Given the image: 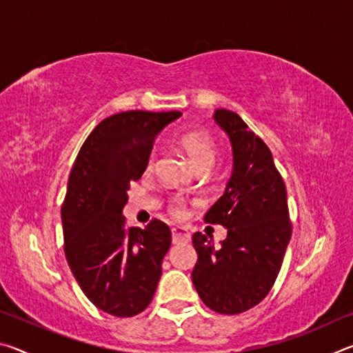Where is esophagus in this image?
Segmentation results:
<instances>
[{
	"label": "esophagus",
	"instance_id": "1",
	"mask_svg": "<svg viewBox=\"0 0 353 353\" xmlns=\"http://www.w3.org/2000/svg\"><path fill=\"white\" fill-rule=\"evenodd\" d=\"M171 235H172V243H174V244L188 243L190 238H191L190 232L187 229H183V227H172Z\"/></svg>",
	"mask_w": 353,
	"mask_h": 353
}]
</instances>
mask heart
<instances>
[{
	"label": "heart",
	"mask_w": 353,
	"mask_h": 353,
	"mask_svg": "<svg viewBox=\"0 0 353 353\" xmlns=\"http://www.w3.org/2000/svg\"><path fill=\"white\" fill-rule=\"evenodd\" d=\"M177 145L187 154L190 163L196 170H208L216 157V148L214 141L205 130H185L177 139ZM154 152L149 154L146 168L151 170L154 166ZM168 213L174 218H183L187 214V204L182 198H171L168 201Z\"/></svg>",
	"instance_id": "b5f03b06"
}]
</instances>
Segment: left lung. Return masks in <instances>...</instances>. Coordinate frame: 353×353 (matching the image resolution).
<instances>
[{"label": "left lung", "instance_id": "1", "mask_svg": "<svg viewBox=\"0 0 353 353\" xmlns=\"http://www.w3.org/2000/svg\"><path fill=\"white\" fill-rule=\"evenodd\" d=\"M213 118L230 139L234 171L204 221L224 225L227 238L214 248L212 238L196 232L198 261L191 280L208 308L238 314L271 291L291 238V219L285 182L266 143L235 112L218 109Z\"/></svg>", "mask_w": 353, "mask_h": 353}]
</instances>
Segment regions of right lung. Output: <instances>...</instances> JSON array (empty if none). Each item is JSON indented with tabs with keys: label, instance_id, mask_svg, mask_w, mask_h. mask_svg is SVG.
Instances as JSON below:
<instances>
[{
	"label": "right lung",
	"instance_id": "obj_1",
	"mask_svg": "<svg viewBox=\"0 0 353 353\" xmlns=\"http://www.w3.org/2000/svg\"><path fill=\"white\" fill-rule=\"evenodd\" d=\"M181 112L129 110L101 121L83 141L62 204L63 250L83 294L117 318L151 303L171 230L152 219L128 227L123 207L130 182L146 170L154 139Z\"/></svg>",
	"mask_w": 353,
	"mask_h": 353
}]
</instances>
